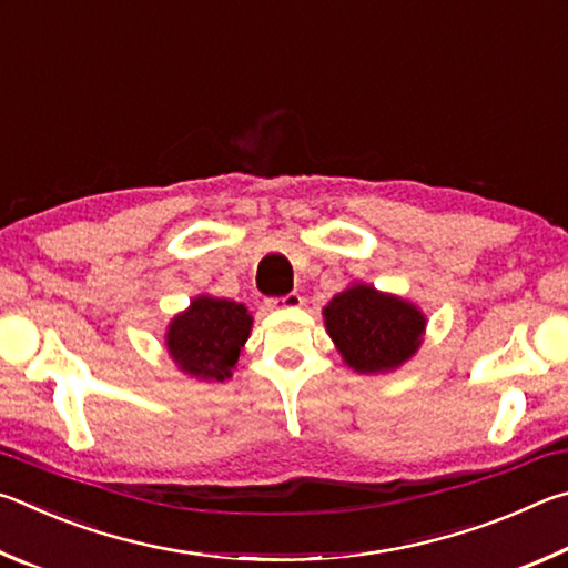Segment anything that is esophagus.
<instances>
[{
  "label": "esophagus",
  "instance_id": "obj_1",
  "mask_svg": "<svg viewBox=\"0 0 568 568\" xmlns=\"http://www.w3.org/2000/svg\"><path fill=\"white\" fill-rule=\"evenodd\" d=\"M267 305H271V307H301L303 295L301 293H287V295H281V297H271Z\"/></svg>",
  "mask_w": 568,
  "mask_h": 568
}]
</instances>
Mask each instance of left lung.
Segmentation results:
<instances>
[{"instance_id":"8db88e82","label":"left lung","mask_w":568,"mask_h":568,"mask_svg":"<svg viewBox=\"0 0 568 568\" xmlns=\"http://www.w3.org/2000/svg\"><path fill=\"white\" fill-rule=\"evenodd\" d=\"M325 328L345 363L358 373H386L408 361L420 345L426 318L416 305L353 285L325 307Z\"/></svg>"}]
</instances>
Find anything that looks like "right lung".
Returning a JSON list of instances; mask_svg holds the SVG:
<instances>
[{"label":"right lung","mask_w":568,"mask_h":568,"mask_svg":"<svg viewBox=\"0 0 568 568\" xmlns=\"http://www.w3.org/2000/svg\"><path fill=\"white\" fill-rule=\"evenodd\" d=\"M250 325L253 318L243 303L200 295L170 323L168 351L192 376L225 381L230 368H235Z\"/></svg>","instance_id":"right-lung-1"}]
</instances>
